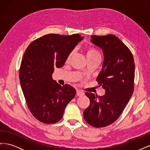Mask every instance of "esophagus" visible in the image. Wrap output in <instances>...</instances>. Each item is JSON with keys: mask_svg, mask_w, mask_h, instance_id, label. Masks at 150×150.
I'll return each mask as SVG.
<instances>
[{"mask_svg": "<svg viewBox=\"0 0 150 150\" xmlns=\"http://www.w3.org/2000/svg\"><path fill=\"white\" fill-rule=\"evenodd\" d=\"M76 94H77V96H83L84 93L83 91H80V90H77Z\"/></svg>", "mask_w": 150, "mask_h": 150, "instance_id": "34e87169", "label": "esophagus"}]
</instances>
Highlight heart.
Segmentation results:
<instances>
[{"mask_svg": "<svg viewBox=\"0 0 150 150\" xmlns=\"http://www.w3.org/2000/svg\"><path fill=\"white\" fill-rule=\"evenodd\" d=\"M72 54H73V51H72L69 54V56H67V61H69L71 59ZM86 57H87L88 59H93L96 57H101V54L96 49L91 47L86 50Z\"/></svg>", "mask_w": 150, "mask_h": 150, "instance_id": "1", "label": "heart"}]
</instances>
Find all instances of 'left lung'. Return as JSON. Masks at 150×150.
Listing matches in <instances>:
<instances>
[{"label": "left lung", "instance_id": "obj_1", "mask_svg": "<svg viewBox=\"0 0 150 150\" xmlns=\"http://www.w3.org/2000/svg\"><path fill=\"white\" fill-rule=\"evenodd\" d=\"M91 41L103 52L102 69L96 81L106 93L99 97L86 93L91 103L83 114L89 125L101 128L117 120L132 96L134 62L129 48L115 35H92Z\"/></svg>", "mask_w": 150, "mask_h": 150}]
</instances>
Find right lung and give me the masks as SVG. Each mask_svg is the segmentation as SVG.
<instances>
[{
  "mask_svg": "<svg viewBox=\"0 0 150 150\" xmlns=\"http://www.w3.org/2000/svg\"><path fill=\"white\" fill-rule=\"evenodd\" d=\"M83 38L78 34H49L34 40L25 50L19 69L20 83L29 110L39 121L58 122L74 98L76 89L69 84L61 86L52 79V74L54 67L64 66Z\"/></svg>",
  "mask_w": 150,
  "mask_h": 150,
  "instance_id": "add662e5",
  "label": "right lung"
}]
</instances>
